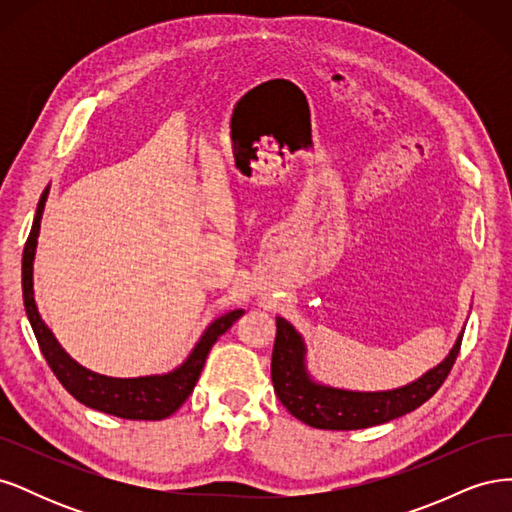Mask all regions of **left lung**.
Here are the masks:
<instances>
[{
  "mask_svg": "<svg viewBox=\"0 0 512 512\" xmlns=\"http://www.w3.org/2000/svg\"><path fill=\"white\" fill-rule=\"evenodd\" d=\"M461 339L463 333L457 337L446 359L412 384L393 391L359 393L333 389V386H324L309 378L301 335L294 331L290 322L277 318L275 346L271 356L273 389L284 408L309 427L348 431L389 423L393 418L423 406L440 389L457 361Z\"/></svg>",
  "mask_w": 512,
  "mask_h": 512,
  "instance_id": "8db88e82",
  "label": "left lung"
}]
</instances>
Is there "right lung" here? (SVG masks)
Masks as SVG:
<instances>
[{
	"mask_svg": "<svg viewBox=\"0 0 512 512\" xmlns=\"http://www.w3.org/2000/svg\"><path fill=\"white\" fill-rule=\"evenodd\" d=\"M46 196H49V188L40 196L34 226L29 230L23 250V303L46 363H49L61 386L87 408L119 418H130V421H162V418L175 414L194 391L211 346L232 327V322L243 314V309H232V312L213 320L185 363L170 371V374L145 378H108L85 369L72 361L66 350L57 344L49 327L42 322L34 301V256Z\"/></svg>",
	"mask_w": 512,
	"mask_h": 512,
	"instance_id": "1",
	"label": "right lung"
}]
</instances>
